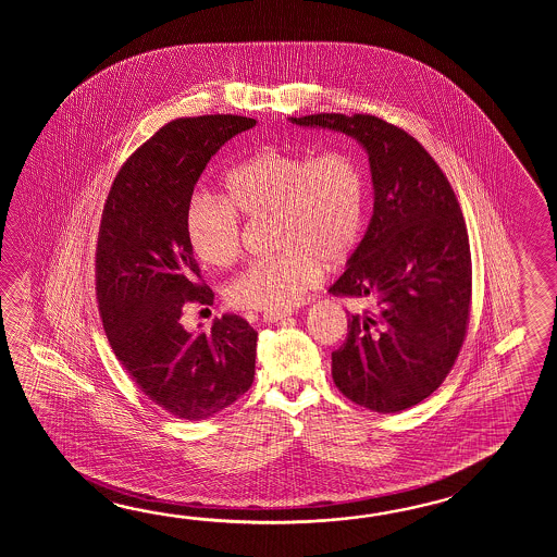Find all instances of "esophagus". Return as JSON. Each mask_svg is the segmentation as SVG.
Listing matches in <instances>:
<instances>
[{
  "mask_svg": "<svg viewBox=\"0 0 557 557\" xmlns=\"http://www.w3.org/2000/svg\"><path fill=\"white\" fill-rule=\"evenodd\" d=\"M288 317H290V314H286V312H264V314H262V322L273 324V322H281V320H286Z\"/></svg>",
  "mask_w": 557,
  "mask_h": 557,
  "instance_id": "esophagus-1",
  "label": "esophagus"
}]
</instances>
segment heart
<instances>
[{
  "mask_svg": "<svg viewBox=\"0 0 557 557\" xmlns=\"http://www.w3.org/2000/svg\"><path fill=\"white\" fill-rule=\"evenodd\" d=\"M221 199L195 197L185 209L193 255L221 269L240 250L238 216H271L269 261L252 262L226 286L237 308L283 312L322 278V269L352 257L364 223L367 178L350 151L308 154L267 147L240 159L221 178Z\"/></svg>",
  "mask_w": 557,
  "mask_h": 557,
  "instance_id": "b5f03b06",
  "label": "heart"
}]
</instances>
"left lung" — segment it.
Wrapping results in <instances>:
<instances>
[{"mask_svg": "<svg viewBox=\"0 0 557 557\" xmlns=\"http://www.w3.org/2000/svg\"><path fill=\"white\" fill-rule=\"evenodd\" d=\"M288 121L352 137L372 175V219L329 293L370 298L374 312L348 319L346 343L332 352L334 384L372 412L412 408L448 376L470 319L472 257L460 205L426 149L382 119Z\"/></svg>", "mask_w": 557, "mask_h": 557, "instance_id": "left-lung-1", "label": "left lung"}]
</instances>
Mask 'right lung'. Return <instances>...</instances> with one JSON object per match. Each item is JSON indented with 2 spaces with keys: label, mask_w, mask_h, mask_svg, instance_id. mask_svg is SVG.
I'll return each instance as SVG.
<instances>
[{
  "label": "right lung",
  "mask_w": 557,
  "mask_h": 557,
  "mask_svg": "<svg viewBox=\"0 0 557 557\" xmlns=\"http://www.w3.org/2000/svg\"><path fill=\"white\" fill-rule=\"evenodd\" d=\"M255 119H175L131 154L111 185L97 238V300L119 362L151 403L207 420L249 391L259 332L237 314L211 332L181 324L183 307L213 302L185 237V209L207 163Z\"/></svg>",
  "instance_id": "obj_1"
}]
</instances>
